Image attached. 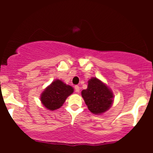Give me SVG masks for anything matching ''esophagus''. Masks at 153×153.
I'll return each mask as SVG.
<instances>
[{"label":"esophagus","mask_w":153,"mask_h":153,"mask_svg":"<svg viewBox=\"0 0 153 153\" xmlns=\"http://www.w3.org/2000/svg\"><path fill=\"white\" fill-rule=\"evenodd\" d=\"M75 92H80V87L78 86H75Z\"/></svg>","instance_id":"34e87169"}]
</instances>
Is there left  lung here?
Listing matches in <instances>:
<instances>
[{"label":"left lung","mask_w":153,"mask_h":153,"mask_svg":"<svg viewBox=\"0 0 153 153\" xmlns=\"http://www.w3.org/2000/svg\"><path fill=\"white\" fill-rule=\"evenodd\" d=\"M81 95L89 110L96 115L107 111L113 102L112 91L97 78L89 80L87 89L82 90Z\"/></svg>","instance_id":"8db88e82"}]
</instances>
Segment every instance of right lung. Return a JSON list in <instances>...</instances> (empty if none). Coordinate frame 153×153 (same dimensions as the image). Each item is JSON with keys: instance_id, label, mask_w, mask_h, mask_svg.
<instances>
[{"instance_id": "obj_1", "label": "right lung", "mask_w": 153, "mask_h": 153, "mask_svg": "<svg viewBox=\"0 0 153 153\" xmlns=\"http://www.w3.org/2000/svg\"><path fill=\"white\" fill-rule=\"evenodd\" d=\"M74 89L71 86L67 85L61 80H55L41 95L42 104L49 110H55L61 107L65 102L69 95L73 92Z\"/></svg>"}]
</instances>
